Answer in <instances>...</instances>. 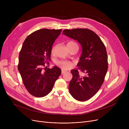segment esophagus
<instances>
[{
  "label": "esophagus",
  "instance_id": "obj_1",
  "mask_svg": "<svg viewBox=\"0 0 129 129\" xmlns=\"http://www.w3.org/2000/svg\"><path fill=\"white\" fill-rule=\"evenodd\" d=\"M65 71H62V73H61V74H62V75H63V74H64V73H65Z\"/></svg>",
  "mask_w": 129,
  "mask_h": 129
}]
</instances>
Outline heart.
<instances>
[{
  "instance_id": "heart-1",
  "label": "heart",
  "mask_w": 129,
  "mask_h": 129,
  "mask_svg": "<svg viewBox=\"0 0 129 129\" xmlns=\"http://www.w3.org/2000/svg\"><path fill=\"white\" fill-rule=\"evenodd\" d=\"M72 44H76V43L73 41H70L67 43V45ZM55 47L56 46H54L52 47V51H51L52 53L54 52V51L55 50ZM55 64L57 66H58L61 69H62L63 70H70L73 66V63H72L71 62H69V61H67V60H57L55 62Z\"/></svg>"
}]
</instances>
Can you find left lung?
<instances>
[{
	"mask_svg": "<svg viewBox=\"0 0 129 129\" xmlns=\"http://www.w3.org/2000/svg\"><path fill=\"white\" fill-rule=\"evenodd\" d=\"M63 34L77 40L82 47V53L77 66L84 75L73 70V78L69 91L76 100L84 101L90 99L102 86L108 70L106 47L96 33L88 29H65Z\"/></svg>",
	"mask_w": 129,
	"mask_h": 129,
	"instance_id": "left-lung-1",
	"label": "left lung"
}]
</instances>
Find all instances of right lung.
Instances as JSON below:
<instances>
[{"instance_id": "add662e5", "label": "right lung", "mask_w": 129, "mask_h": 129, "mask_svg": "<svg viewBox=\"0 0 129 129\" xmlns=\"http://www.w3.org/2000/svg\"><path fill=\"white\" fill-rule=\"evenodd\" d=\"M61 31L62 29H40L32 33L23 43L18 70L26 89L34 96L48 94L61 74V70L56 66L51 69L46 67L45 71L43 68L45 62L51 60L53 44Z\"/></svg>"}]
</instances>
